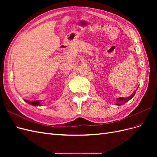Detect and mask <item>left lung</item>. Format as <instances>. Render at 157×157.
<instances>
[{"instance_id":"1","label":"left lung","mask_w":157,"mask_h":157,"mask_svg":"<svg viewBox=\"0 0 157 157\" xmlns=\"http://www.w3.org/2000/svg\"><path fill=\"white\" fill-rule=\"evenodd\" d=\"M137 88H138V87H137ZM137 88L135 90V91L133 92V94H132L130 96L128 97H126V98H117V103L116 105H123V104L126 103V102H128L129 100H130V99L134 96V95L136 92V90H137Z\"/></svg>"}]
</instances>
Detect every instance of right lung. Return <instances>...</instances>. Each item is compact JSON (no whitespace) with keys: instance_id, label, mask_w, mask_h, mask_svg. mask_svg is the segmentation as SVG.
I'll return each mask as SVG.
<instances>
[{"instance_id":"add662e5","label":"right lung","mask_w":157,"mask_h":157,"mask_svg":"<svg viewBox=\"0 0 157 157\" xmlns=\"http://www.w3.org/2000/svg\"><path fill=\"white\" fill-rule=\"evenodd\" d=\"M24 101H26L27 103H29V104H30V105H32L33 106H40L41 105V104H40V101H28V100H25L24 99Z\"/></svg>"}]
</instances>
